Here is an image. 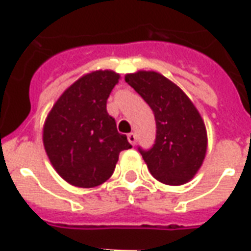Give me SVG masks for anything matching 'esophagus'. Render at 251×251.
Returning a JSON list of instances; mask_svg holds the SVG:
<instances>
[{
	"label": "esophagus",
	"instance_id": "esophagus-1",
	"mask_svg": "<svg viewBox=\"0 0 251 251\" xmlns=\"http://www.w3.org/2000/svg\"><path fill=\"white\" fill-rule=\"evenodd\" d=\"M127 140H129V142H130L131 145H136L137 136L134 133H129V134H127Z\"/></svg>",
	"mask_w": 251,
	"mask_h": 251
}]
</instances>
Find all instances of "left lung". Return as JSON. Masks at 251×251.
Returning <instances> with one entry per match:
<instances>
[{
    "label": "left lung",
    "mask_w": 251,
    "mask_h": 251,
    "mask_svg": "<svg viewBox=\"0 0 251 251\" xmlns=\"http://www.w3.org/2000/svg\"><path fill=\"white\" fill-rule=\"evenodd\" d=\"M125 80L153 110L156 141L142 151L144 161L154 179L181 185L194 179L204 161L207 130L192 100L168 77L156 71L126 74Z\"/></svg>",
    "instance_id": "8db88e82"
}]
</instances>
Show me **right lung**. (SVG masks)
<instances>
[{"label":"right lung","instance_id":"obj_1","mask_svg":"<svg viewBox=\"0 0 251 251\" xmlns=\"http://www.w3.org/2000/svg\"><path fill=\"white\" fill-rule=\"evenodd\" d=\"M120 77L111 70L88 72L67 88L47 115L44 149L59 176L71 185L93 188L104 183L120 153L131 148L106 110Z\"/></svg>","mask_w":251,"mask_h":251}]
</instances>
